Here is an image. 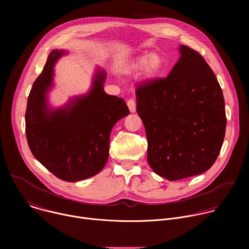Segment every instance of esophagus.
I'll return each mask as SVG.
<instances>
[{
	"mask_svg": "<svg viewBox=\"0 0 249 249\" xmlns=\"http://www.w3.org/2000/svg\"><path fill=\"white\" fill-rule=\"evenodd\" d=\"M127 105H128V107H129V109L132 113L136 111V102H135L134 99H129L127 101Z\"/></svg>",
	"mask_w": 249,
	"mask_h": 249,
	"instance_id": "esophagus-1",
	"label": "esophagus"
}]
</instances>
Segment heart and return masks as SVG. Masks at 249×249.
<instances>
[{
    "mask_svg": "<svg viewBox=\"0 0 249 249\" xmlns=\"http://www.w3.org/2000/svg\"><path fill=\"white\" fill-rule=\"evenodd\" d=\"M163 63L157 54L146 53L138 56L130 65V71L133 73L144 69V77L148 81L156 79L161 72Z\"/></svg>",
    "mask_w": 249,
    "mask_h": 249,
    "instance_id": "obj_1",
    "label": "heart"
}]
</instances>
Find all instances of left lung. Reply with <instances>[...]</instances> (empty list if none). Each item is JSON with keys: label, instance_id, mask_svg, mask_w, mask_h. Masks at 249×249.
<instances>
[{"label": "left lung", "instance_id": "1", "mask_svg": "<svg viewBox=\"0 0 249 249\" xmlns=\"http://www.w3.org/2000/svg\"><path fill=\"white\" fill-rule=\"evenodd\" d=\"M166 78L137 86V112L148 140L152 169L174 181L201 174L216 161L227 117L220 84L205 59L181 45Z\"/></svg>", "mask_w": 249, "mask_h": 249}]
</instances>
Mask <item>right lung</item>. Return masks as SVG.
<instances>
[{
	"label": "right lung",
	"instance_id": "obj_1",
	"mask_svg": "<svg viewBox=\"0 0 249 249\" xmlns=\"http://www.w3.org/2000/svg\"><path fill=\"white\" fill-rule=\"evenodd\" d=\"M65 53L53 50L33 83L25 111V133L35 159L58 178L76 182L102 170L108 160L111 130L130 111L123 98L103 90V70H97L87 94L74 97L64 107L48 108L46 95L53 86V68Z\"/></svg>",
	"mask_w": 249,
	"mask_h": 249
}]
</instances>
